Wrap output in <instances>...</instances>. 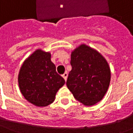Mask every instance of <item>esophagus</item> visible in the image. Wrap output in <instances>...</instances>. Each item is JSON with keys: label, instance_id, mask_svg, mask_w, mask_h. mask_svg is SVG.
I'll return each instance as SVG.
<instances>
[{"label": "esophagus", "instance_id": "obj_1", "mask_svg": "<svg viewBox=\"0 0 133 133\" xmlns=\"http://www.w3.org/2000/svg\"><path fill=\"white\" fill-rule=\"evenodd\" d=\"M63 78H64L65 81H67V78H68V73H67V72H65L63 75Z\"/></svg>", "mask_w": 133, "mask_h": 133}]
</instances>
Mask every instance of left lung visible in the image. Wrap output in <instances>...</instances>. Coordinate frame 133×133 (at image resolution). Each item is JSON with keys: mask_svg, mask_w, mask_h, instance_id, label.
Wrapping results in <instances>:
<instances>
[{"mask_svg": "<svg viewBox=\"0 0 133 133\" xmlns=\"http://www.w3.org/2000/svg\"><path fill=\"white\" fill-rule=\"evenodd\" d=\"M66 85L74 98L85 106L102 100L108 90L111 72L103 55L91 47L81 44L71 52Z\"/></svg>", "mask_w": 133, "mask_h": 133, "instance_id": "left-lung-1", "label": "left lung"}]
</instances>
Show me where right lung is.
Instances as JSON below:
<instances>
[{"label": "right lung", "mask_w": 133, "mask_h": 133, "mask_svg": "<svg viewBox=\"0 0 133 133\" xmlns=\"http://www.w3.org/2000/svg\"><path fill=\"white\" fill-rule=\"evenodd\" d=\"M51 53L35 50L22 64L18 76L21 92L37 107H45L55 100L58 90L65 81L56 72Z\"/></svg>", "instance_id": "add662e5"}]
</instances>
